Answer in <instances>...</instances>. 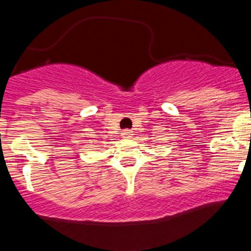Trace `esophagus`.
Returning <instances> with one entry per match:
<instances>
[{
  "mask_svg": "<svg viewBox=\"0 0 251 251\" xmlns=\"http://www.w3.org/2000/svg\"><path fill=\"white\" fill-rule=\"evenodd\" d=\"M122 136H123L124 138H130V137L133 136V132L129 129H124L123 133H122Z\"/></svg>",
  "mask_w": 251,
  "mask_h": 251,
  "instance_id": "obj_1",
  "label": "esophagus"
}]
</instances>
